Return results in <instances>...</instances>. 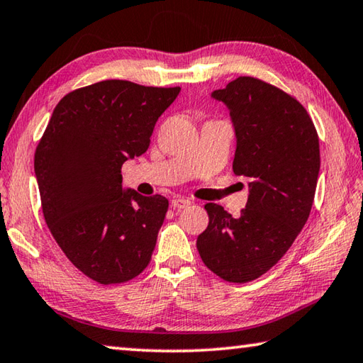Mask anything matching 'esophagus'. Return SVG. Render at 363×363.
<instances>
[{
	"mask_svg": "<svg viewBox=\"0 0 363 363\" xmlns=\"http://www.w3.org/2000/svg\"><path fill=\"white\" fill-rule=\"evenodd\" d=\"M190 204H192V201H190L189 199H174L173 201H171V206H173L174 209H184V208H187V206H190Z\"/></svg>",
	"mask_w": 363,
	"mask_h": 363,
	"instance_id": "34e87169",
	"label": "esophagus"
}]
</instances>
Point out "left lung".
Masks as SVG:
<instances>
[{"label": "left lung", "mask_w": 363, "mask_h": 363, "mask_svg": "<svg viewBox=\"0 0 363 363\" xmlns=\"http://www.w3.org/2000/svg\"><path fill=\"white\" fill-rule=\"evenodd\" d=\"M213 98L230 109L233 173L250 181L249 199L240 217L204 204L209 223L196 249L211 272L241 284L274 267L305 227L319 177V136L300 101L260 79L241 76Z\"/></svg>", "instance_id": "8db88e82"}]
</instances>
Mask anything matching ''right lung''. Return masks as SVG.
<instances>
[{
	"label": "right lung",
	"instance_id": "obj_1",
	"mask_svg": "<svg viewBox=\"0 0 363 363\" xmlns=\"http://www.w3.org/2000/svg\"><path fill=\"white\" fill-rule=\"evenodd\" d=\"M181 87L101 81L65 95L35 152L45 223L77 269L121 284L149 265L168 211L162 195L122 189V164L146 152Z\"/></svg>",
	"mask_w": 363,
	"mask_h": 363
}]
</instances>
